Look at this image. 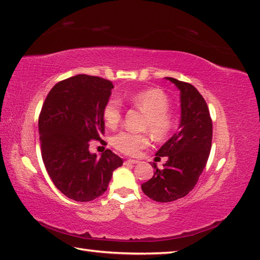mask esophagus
<instances>
[{
    "mask_svg": "<svg viewBox=\"0 0 260 260\" xmlns=\"http://www.w3.org/2000/svg\"><path fill=\"white\" fill-rule=\"evenodd\" d=\"M138 162V160H136V159H127L125 161V164H137Z\"/></svg>",
    "mask_w": 260,
    "mask_h": 260,
    "instance_id": "esophagus-1",
    "label": "esophagus"
}]
</instances>
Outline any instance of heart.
Returning <instances> with one entry per match:
<instances>
[{
  "label": "heart",
  "mask_w": 260,
  "mask_h": 260,
  "mask_svg": "<svg viewBox=\"0 0 260 260\" xmlns=\"http://www.w3.org/2000/svg\"><path fill=\"white\" fill-rule=\"evenodd\" d=\"M129 102L138 110L146 114L143 128L148 129L156 140H164L171 134L174 120L168 108L170 101L166 94L157 88L141 90L129 98ZM103 118L108 127H116L122 118V104L117 99H110L103 108ZM147 133H132L122 131L114 135L112 145L126 155H137L143 148L148 146Z\"/></svg>",
  "instance_id": "1"
}]
</instances>
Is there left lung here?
<instances>
[{
  "label": "left lung",
  "mask_w": 260,
  "mask_h": 260,
  "mask_svg": "<svg viewBox=\"0 0 260 260\" xmlns=\"http://www.w3.org/2000/svg\"><path fill=\"white\" fill-rule=\"evenodd\" d=\"M179 89L180 122L177 132L157 150L167 161L142 184L144 194L155 202L168 203L186 196L203 173L212 148L213 123L201 93L191 84L165 77ZM159 158V157H158Z\"/></svg>",
  "instance_id": "obj_1"
}]
</instances>
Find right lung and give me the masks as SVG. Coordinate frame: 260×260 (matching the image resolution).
<instances>
[{"mask_svg": "<svg viewBox=\"0 0 260 260\" xmlns=\"http://www.w3.org/2000/svg\"><path fill=\"white\" fill-rule=\"evenodd\" d=\"M111 81L78 74L58 82L47 94L39 118L46 171L56 188L76 202H90L105 192L123 159L106 149L98 158L89 141L104 134L103 108L110 100Z\"/></svg>", "mask_w": 260, "mask_h": 260, "instance_id": "obj_1", "label": "right lung"}]
</instances>
